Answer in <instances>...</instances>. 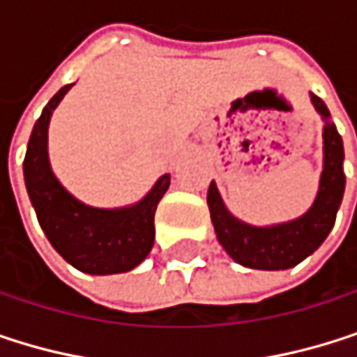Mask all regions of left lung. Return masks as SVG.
I'll use <instances>...</instances> for the list:
<instances>
[{"instance_id": "obj_1", "label": "left lung", "mask_w": 357, "mask_h": 357, "mask_svg": "<svg viewBox=\"0 0 357 357\" xmlns=\"http://www.w3.org/2000/svg\"><path fill=\"white\" fill-rule=\"evenodd\" d=\"M316 110L326 119L324 125V171L320 177V190L314 207L299 220L272 226V228H253L236 218H232L218 192L215 182L209 186L207 203L211 211V222L215 226L218 238L228 255L255 270H287L301 264L312 255L328 236L335 226L337 211L345 192V173H343V139L328 121L331 112L326 104L312 93Z\"/></svg>"}]
</instances>
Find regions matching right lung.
<instances>
[{"instance_id": "obj_1", "label": "right lung", "mask_w": 357, "mask_h": 357, "mask_svg": "<svg viewBox=\"0 0 357 357\" xmlns=\"http://www.w3.org/2000/svg\"><path fill=\"white\" fill-rule=\"evenodd\" d=\"M70 87L73 83L64 85L45 104L33 127L24 156L26 190L47 241L70 266L87 274L129 272L154 245V211L169 188V175H162L137 205L127 209H93L73 199L47 160L50 116Z\"/></svg>"}]
</instances>
